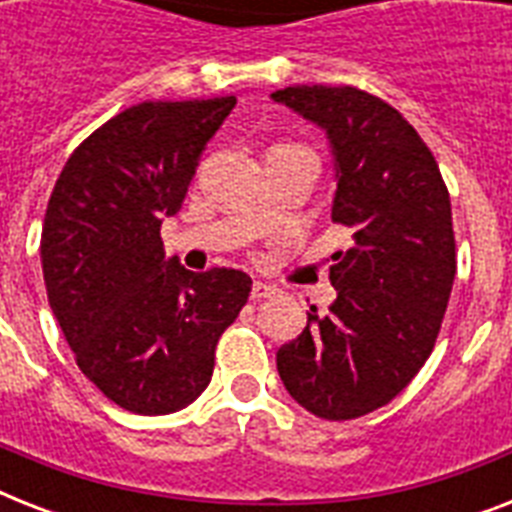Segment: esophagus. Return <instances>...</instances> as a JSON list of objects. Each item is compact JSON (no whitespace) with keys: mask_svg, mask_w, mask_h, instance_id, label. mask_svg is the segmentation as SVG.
I'll return each mask as SVG.
<instances>
[{"mask_svg":"<svg viewBox=\"0 0 512 512\" xmlns=\"http://www.w3.org/2000/svg\"><path fill=\"white\" fill-rule=\"evenodd\" d=\"M276 295V287L271 284H265V281H255L252 284V300H265V297Z\"/></svg>","mask_w":512,"mask_h":512,"instance_id":"esophagus-1","label":"esophagus"}]
</instances>
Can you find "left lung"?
<instances>
[{
    "label": "left lung",
    "instance_id": "left-lung-1",
    "mask_svg": "<svg viewBox=\"0 0 512 512\" xmlns=\"http://www.w3.org/2000/svg\"><path fill=\"white\" fill-rule=\"evenodd\" d=\"M327 132L335 162L332 220L353 244L335 252L327 316L276 353L297 404L324 420H356L414 380L436 345L452 295V204L430 148L385 100L356 87L297 84L271 95Z\"/></svg>",
    "mask_w": 512,
    "mask_h": 512
}]
</instances>
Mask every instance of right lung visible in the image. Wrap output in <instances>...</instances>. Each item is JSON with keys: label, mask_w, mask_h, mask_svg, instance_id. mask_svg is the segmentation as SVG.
I'll use <instances>...</instances> for the list:
<instances>
[{"label": "right lung", "mask_w": 512, "mask_h": 512, "mask_svg": "<svg viewBox=\"0 0 512 512\" xmlns=\"http://www.w3.org/2000/svg\"><path fill=\"white\" fill-rule=\"evenodd\" d=\"M233 106V95L138 103L92 132L52 188L47 300L84 377L127 412L170 414L196 401L252 289L233 268L185 271L159 236Z\"/></svg>", "instance_id": "right-lung-1"}]
</instances>
